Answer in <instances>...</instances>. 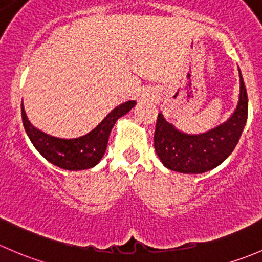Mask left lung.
<instances>
[{"mask_svg":"<svg viewBox=\"0 0 262 262\" xmlns=\"http://www.w3.org/2000/svg\"><path fill=\"white\" fill-rule=\"evenodd\" d=\"M237 106L227 121L202 134L178 130L159 112L154 145L159 159L170 170L202 174L217 168L236 147L247 121L249 101L241 71Z\"/></svg>","mask_w":262,"mask_h":262,"instance_id":"1","label":"left lung"}]
</instances>
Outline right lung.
I'll return each mask as SVG.
<instances>
[{"instance_id": "add662e5", "label": "right lung", "mask_w": 262, "mask_h": 262, "mask_svg": "<svg viewBox=\"0 0 262 262\" xmlns=\"http://www.w3.org/2000/svg\"><path fill=\"white\" fill-rule=\"evenodd\" d=\"M135 104V101L120 104L112 110L97 127L84 136L75 139H60L51 136L35 127L26 116L24 103H21V116L24 127L35 149L55 166L75 171L91 169L101 161L106 152L110 134L116 121L130 112Z\"/></svg>"}]
</instances>
